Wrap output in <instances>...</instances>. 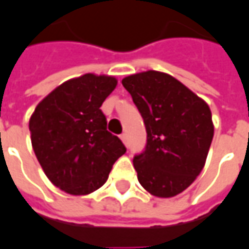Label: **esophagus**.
Wrapping results in <instances>:
<instances>
[{
    "label": "esophagus",
    "instance_id": "1",
    "mask_svg": "<svg viewBox=\"0 0 249 249\" xmlns=\"http://www.w3.org/2000/svg\"><path fill=\"white\" fill-rule=\"evenodd\" d=\"M121 139H122V142H123V143L127 144V135H126V134H122Z\"/></svg>",
    "mask_w": 249,
    "mask_h": 249
}]
</instances>
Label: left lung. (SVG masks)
<instances>
[{
	"label": "left lung",
	"mask_w": 249,
	"mask_h": 249,
	"mask_svg": "<svg viewBox=\"0 0 249 249\" xmlns=\"http://www.w3.org/2000/svg\"><path fill=\"white\" fill-rule=\"evenodd\" d=\"M123 87L143 118L147 143L134 157L139 184L169 198L189 188L205 165L213 139L209 106L176 77L158 71L124 77Z\"/></svg>",
	"instance_id": "8db88e82"
}]
</instances>
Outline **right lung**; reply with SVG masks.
Instances as JSON below:
<instances>
[{
    "label": "right lung",
    "instance_id": "add662e5",
    "mask_svg": "<svg viewBox=\"0 0 249 249\" xmlns=\"http://www.w3.org/2000/svg\"><path fill=\"white\" fill-rule=\"evenodd\" d=\"M114 76L86 73L47 95L29 121L32 147L49 181L73 196L99 189L115 161L126 153L107 131L100 107L115 89Z\"/></svg>",
    "mask_w": 249,
    "mask_h": 249
}]
</instances>
